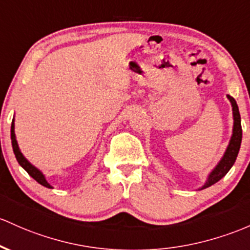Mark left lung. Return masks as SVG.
<instances>
[{"label": "left lung", "mask_w": 250, "mask_h": 250, "mask_svg": "<svg viewBox=\"0 0 250 250\" xmlns=\"http://www.w3.org/2000/svg\"><path fill=\"white\" fill-rule=\"evenodd\" d=\"M227 98L229 100L232 108V120H234L232 134L231 136H230L229 144H228L223 156H222L221 160L218 161L217 165L211 169L210 173L208 174L205 183L203 184L198 190H204V188H209V186L219 182V180L230 171V168H231L232 165L235 164V161H236L238 152H240L241 141H242V127H241L240 111H238L236 101H235L230 95H227Z\"/></svg>", "instance_id": "left-lung-1"}]
</instances>
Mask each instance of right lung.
Segmentation results:
<instances>
[{"instance_id": "add662e5", "label": "right lung", "mask_w": 250, "mask_h": 250, "mask_svg": "<svg viewBox=\"0 0 250 250\" xmlns=\"http://www.w3.org/2000/svg\"><path fill=\"white\" fill-rule=\"evenodd\" d=\"M15 120L13 119L12 121V128H10V139H12V146H13V152L14 154H15V158L16 160H18V163L20 164V166L22 167L24 171L27 172L31 177L33 178L34 180H37L38 183L40 184V185L45 186V188H53V186L51 185L47 182V179H46L45 174L42 173V172L40 171L38 167H35L33 164L29 163L28 160L26 159V156H24L22 153H21V149L20 147H19V144H18V140H16V135H15Z\"/></svg>"}]
</instances>
